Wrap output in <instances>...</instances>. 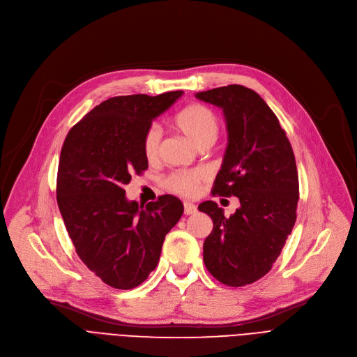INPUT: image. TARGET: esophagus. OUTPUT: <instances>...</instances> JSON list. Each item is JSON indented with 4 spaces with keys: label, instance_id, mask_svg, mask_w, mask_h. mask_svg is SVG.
Segmentation results:
<instances>
[{
    "label": "esophagus",
    "instance_id": "1",
    "mask_svg": "<svg viewBox=\"0 0 357 357\" xmlns=\"http://www.w3.org/2000/svg\"><path fill=\"white\" fill-rule=\"evenodd\" d=\"M183 212H185V215L195 213V212H197V205H193V204H190V202H185V204H183Z\"/></svg>",
    "mask_w": 357,
    "mask_h": 357
}]
</instances>
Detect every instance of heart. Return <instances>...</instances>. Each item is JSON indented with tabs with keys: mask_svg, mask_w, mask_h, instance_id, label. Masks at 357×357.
I'll return each mask as SVG.
<instances>
[{
	"mask_svg": "<svg viewBox=\"0 0 357 357\" xmlns=\"http://www.w3.org/2000/svg\"><path fill=\"white\" fill-rule=\"evenodd\" d=\"M179 131L197 148L212 145L219 135V119L216 114L204 105H190L181 111L175 118ZM160 128L151 125L144 135V153L148 160H155L160 149ZM206 179L204 171H179L168 175L165 186L182 197H195L201 183Z\"/></svg>",
	"mask_w": 357,
	"mask_h": 357,
	"instance_id": "1",
	"label": "heart"
}]
</instances>
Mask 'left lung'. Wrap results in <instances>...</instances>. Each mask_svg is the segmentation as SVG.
I'll return each instance as SVG.
<instances>
[{
  "label": "left lung",
  "instance_id": "left-lung-1",
  "mask_svg": "<svg viewBox=\"0 0 357 357\" xmlns=\"http://www.w3.org/2000/svg\"><path fill=\"white\" fill-rule=\"evenodd\" d=\"M197 98L222 108L228 128V148L212 195L241 202L229 218L213 201L198 206L213 222L204 262L223 284H250L272 269L296 222L294 149L278 116L253 89L234 84L198 92Z\"/></svg>",
  "mask_w": 357,
  "mask_h": 357
}]
</instances>
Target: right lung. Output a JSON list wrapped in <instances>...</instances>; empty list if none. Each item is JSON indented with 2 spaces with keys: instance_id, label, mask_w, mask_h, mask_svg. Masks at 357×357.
<instances>
[{
  "instance_id": "add662e5",
  "label": "right lung",
  "mask_w": 357,
  "mask_h": 357,
  "mask_svg": "<svg viewBox=\"0 0 357 357\" xmlns=\"http://www.w3.org/2000/svg\"><path fill=\"white\" fill-rule=\"evenodd\" d=\"M182 91L156 96H114L91 109L63 141L56 202L86 268L115 289L139 286L156 268L167 234L183 213L182 202L162 195L141 208L123 186L148 169L142 142L152 119Z\"/></svg>"
}]
</instances>
